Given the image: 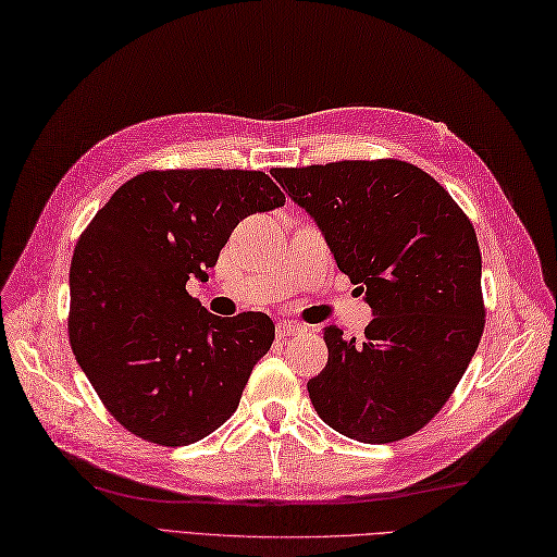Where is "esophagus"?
I'll return each instance as SVG.
<instances>
[{
	"mask_svg": "<svg viewBox=\"0 0 557 557\" xmlns=\"http://www.w3.org/2000/svg\"><path fill=\"white\" fill-rule=\"evenodd\" d=\"M301 332H304V327H301L299 322H293V320L276 322V336L278 338H290V336H297Z\"/></svg>",
	"mask_w": 557,
	"mask_h": 557,
	"instance_id": "obj_1",
	"label": "esophagus"
}]
</instances>
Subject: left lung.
I'll return each mask as SVG.
<instances>
[{
	"instance_id": "8db88e82",
	"label": "left lung",
	"mask_w": 557,
	"mask_h": 557,
	"mask_svg": "<svg viewBox=\"0 0 557 557\" xmlns=\"http://www.w3.org/2000/svg\"><path fill=\"white\" fill-rule=\"evenodd\" d=\"M272 175L315 219L375 315L361 343L324 327L327 367L309 380L315 412L369 445L424 429L484 334L474 225L445 186L408 161H334Z\"/></svg>"
}]
</instances>
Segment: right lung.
<instances>
[{"instance_id":"1","label":"right lung","mask_w":557,"mask_h":557,"mask_svg":"<svg viewBox=\"0 0 557 557\" xmlns=\"http://www.w3.org/2000/svg\"><path fill=\"white\" fill-rule=\"evenodd\" d=\"M283 202L260 170H145L83 230L69 276L71 350L133 435L184 447L237 410L274 322L212 315L186 281L207 278L242 219Z\"/></svg>"}]
</instances>
